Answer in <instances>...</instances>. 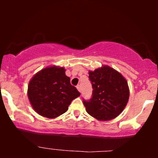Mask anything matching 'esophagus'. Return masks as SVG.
Here are the masks:
<instances>
[{
    "label": "esophagus",
    "instance_id": "obj_1",
    "mask_svg": "<svg viewBox=\"0 0 158 158\" xmlns=\"http://www.w3.org/2000/svg\"><path fill=\"white\" fill-rule=\"evenodd\" d=\"M76 88H77V90H78L79 92H81V86H80V85H77V86H76Z\"/></svg>",
    "mask_w": 158,
    "mask_h": 158
}]
</instances>
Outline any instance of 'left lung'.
I'll use <instances>...</instances> for the list:
<instances>
[{"mask_svg":"<svg viewBox=\"0 0 158 158\" xmlns=\"http://www.w3.org/2000/svg\"><path fill=\"white\" fill-rule=\"evenodd\" d=\"M93 87L90 101H83L87 113L99 121H109L117 117L126 107L129 97L128 83L115 69L103 65L89 70Z\"/></svg>","mask_w":158,"mask_h":158,"instance_id":"left-lung-1","label":"left lung"}]
</instances>
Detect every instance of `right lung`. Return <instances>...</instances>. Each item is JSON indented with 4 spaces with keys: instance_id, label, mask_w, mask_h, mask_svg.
Instances as JSON below:
<instances>
[{
    "instance_id": "1",
    "label": "right lung",
    "mask_w": 158,
    "mask_h": 158,
    "mask_svg": "<svg viewBox=\"0 0 158 158\" xmlns=\"http://www.w3.org/2000/svg\"><path fill=\"white\" fill-rule=\"evenodd\" d=\"M65 69L48 66L36 73L28 85V98L40 116L55 118L65 113L73 99L81 94L70 84Z\"/></svg>"
}]
</instances>
